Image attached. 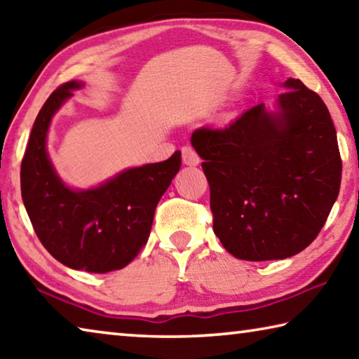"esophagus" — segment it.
Wrapping results in <instances>:
<instances>
[{"label":"esophagus","instance_id":"esophagus-1","mask_svg":"<svg viewBox=\"0 0 359 359\" xmlns=\"http://www.w3.org/2000/svg\"><path fill=\"white\" fill-rule=\"evenodd\" d=\"M182 160H184V163L188 166L199 165V155L191 145H185V147L182 149Z\"/></svg>","mask_w":359,"mask_h":359}]
</instances>
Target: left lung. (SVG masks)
<instances>
[{"mask_svg": "<svg viewBox=\"0 0 359 359\" xmlns=\"http://www.w3.org/2000/svg\"><path fill=\"white\" fill-rule=\"evenodd\" d=\"M285 87L276 114L258 104L226 128L191 135L210 187L214 233L239 259L302 252L339 194L342 160L330 111L299 79Z\"/></svg>", "mask_w": 359, "mask_h": 359, "instance_id": "obj_1", "label": "left lung"}]
</instances>
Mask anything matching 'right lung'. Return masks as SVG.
Wrapping results in <instances>:
<instances>
[{
	"label": "right lung",
	"instance_id": "add662e5",
	"mask_svg": "<svg viewBox=\"0 0 359 359\" xmlns=\"http://www.w3.org/2000/svg\"><path fill=\"white\" fill-rule=\"evenodd\" d=\"M53 92L34 120L20 168L22 199L41 244L60 263L106 274L125 267L147 244L156 204L179 172L180 150L166 161L133 168L95 190L72 191L53 171L46 150L53 114L81 88Z\"/></svg>",
	"mask_w": 359,
	"mask_h": 359
}]
</instances>
